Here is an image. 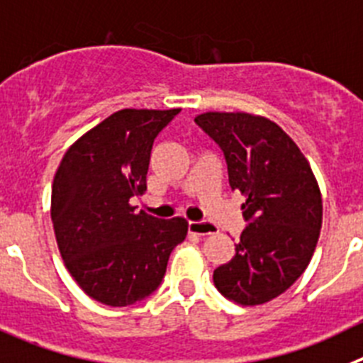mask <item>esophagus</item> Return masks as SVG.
Masks as SVG:
<instances>
[{"label":"esophagus","instance_id":"esophagus-1","mask_svg":"<svg viewBox=\"0 0 363 363\" xmlns=\"http://www.w3.org/2000/svg\"><path fill=\"white\" fill-rule=\"evenodd\" d=\"M189 233L199 235V237H206V235L217 233V228L211 222H201V220H189L188 224Z\"/></svg>","mask_w":363,"mask_h":363}]
</instances>
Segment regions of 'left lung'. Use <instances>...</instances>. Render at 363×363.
Listing matches in <instances>:
<instances>
[{
    "label": "left lung",
    "mask_w": 363,
    "mask_h": 363,
    "mask_svg": "<svg viewBox=\"0 0 363 363\" xmlns=\"http://www.w3.org/2000/svg\"><path fill=\"white\" fill-rule=\"evenodd\" d=\"M195 123L220 146L231 189L246 197L247 222L235 257L213 271L215 287L242 306L282 295L302 275L318 242V182L293 139L266 117L206 112Z\"/></svg>",
    "instance_id": "obj_1"
}]
</instances>
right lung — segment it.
<instances>
[{
    "instance_id": "1",
    "label": "right lung",
    "mask_w": 363,
    "mask_h": 363,
    "mask_svg": "<svg viewBox=\"0 0 363 363\" xmlns=\"http://www.w3.org/2000/svg\"><path fill=\"white\" fill-rule=\"evenodd\" d=\"M181 108L112 113L65 153L52 186V222L65 266L90 298L125 308L152 295L169 253L188 233L182 217L130 204L146 189L153 139Z\"/></svg>"
}]
</instances>
